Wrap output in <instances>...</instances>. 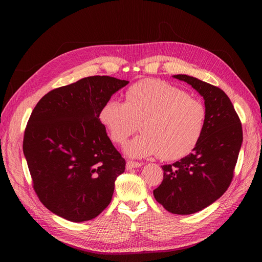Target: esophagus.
I'll return each instance as SVG.
<instances>
[{"mask_svg":"<svg viewBox=\"0 0 262 262\" xmlns=\"http://www.w3.org/2000/svg\"><path fill=\"white\" fill-rule=\"evenodd\" d=\"M142 166V162H138V161H133V160H128L126 162V169L127 170H132L134 168H140Z\"/></svg>","mask_w":262,"mask_h":262,"instance_id":"1","label":"esophagus"}]
</instances>
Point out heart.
Wrapping results in <instances>:
<instances>
[{
	"label": "heart",
	"instance_id": "1",
	"mask_svg": "<svg viewBox=\"0 0 262 262\" xmlns=\"http://www.w3.org/2000/svg\"><path fill=\"white\" fill-rule=\"evenodd\" d=\"M205 105L170 82L145 79L132 85L125 102L110 99L100 110V121L109 138L123 144L138 129L125 146L132 157L160 155L166 160L185 157L198 145L205 129Z\"/></svg>",
	"mask_w": 262,
	"mask_h": 262
}]
</instances>
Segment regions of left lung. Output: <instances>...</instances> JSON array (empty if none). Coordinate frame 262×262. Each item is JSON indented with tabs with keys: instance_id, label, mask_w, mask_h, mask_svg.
<instances>
[{
	"instance_id": "left-lung-1",
	"label": "left lung",
	"mask_w": 262,
	"mask_h": 262,
	"mask_svg": "<svg viewBox=\"0 0 262 262\" xmlns=\"http://www.w3.org/2000/svg\"><path fill=\"white\" fill-rule=\"evenodd\" d=\"M173 77L203 96L207 118L193 152L162 166L163 180L153 193L169 212L191 214L208 207L229 187L243 140L242 125L222 89L185 74Z\"/></svg>"
}]
</instances>
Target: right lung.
<instances>
[{
	"label": "right lung",
	"instance_id": "obj_1",
	"mask_svg": "<svg viewBox=\"0 0 262 262\" xmlns=\"http://www.w3.org/2000/svg\"><path fill=\"white\" fill-rule=\"evenodd\" d=\"M127 80L89 76L41 99L24 132L23 153L40 202L71 222L98 216L125 170L100 110Z\"/></svg>",
	"mask_w": 262,
	"mask_h": 262
}]
</instances>
